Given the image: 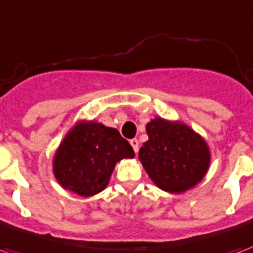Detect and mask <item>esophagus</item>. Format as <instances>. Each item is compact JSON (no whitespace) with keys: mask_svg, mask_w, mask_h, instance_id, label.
<instances>
[{"mask_svg":"<svg viewBox=\"0 0 253 253\" xmlns=\"http://www.w3.org/2000/svg\"><path fill=\"white\" fill-rule=\"evenodd\" d=\"M130 145H132V148H133V151H134V153H137L138 152V140L137 138H132V140H130Z\"/></svg>","mask_w":253,"mask_h":253,"instance_id":"esophagus-1","label":"esophagus"}]
</instances>
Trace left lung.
Returning a JSON list of instances; mask_svg holds the SVG:
<instances>
[{
  "label": "left lung",
  "mask_w": 253,
  "mask_h": 253,
  "mask_svg": "<svg viewBox=\"0 0 253 253\" xmlns=\"http://www.w3.org/2000/svg\"><path fill=\"white\" fill-rule=\"evenodd\" d=\"M148 140L138 159L163 191L180 193L195 187L210 167V149L201 136L181 123L161 117L147 124Z\"/></svg>",
  "instance_id": "obj_1"
}]
</instances>
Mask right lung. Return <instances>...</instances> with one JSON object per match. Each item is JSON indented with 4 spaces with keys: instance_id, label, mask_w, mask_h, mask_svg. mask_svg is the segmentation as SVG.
Instances as JSON below:
<instances>
[{
    "instance_id": "1",
    "label": "right lung",
    "mask_w": 253,
    "mask_h": 253,
    "mask_svg": "<svg viewBox=\"0 0 253 253\" xmlns=\"http://www.w3.org/2000/svg\"><path fill=\"white\" fill-rule=\"evenodd\" d=\"M132 157L133 148L117 129L79 123L57 149L53 170L62 187L88 197L108 185L117 161Z\"/></svg>"
}]
</instances>
